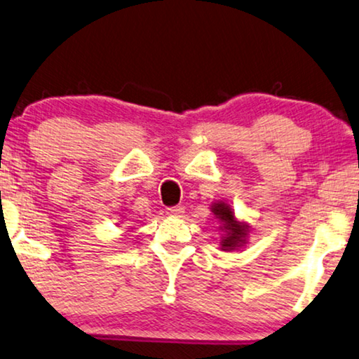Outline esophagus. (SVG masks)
Wrapping results in <instances>:
<instances>
[{
  "instance_id": "34e87169",
  "label": "esophagus",
  "mask_w": 359,
  "mask_h": 359,
  "mask_svg": "<svg viewBox=\"0 0 359 359\" xmlns=\"http://www.w3.org/2000/svg\"><path fill=\"white\" fill-rule=\"evenodd\" d=\"M183 212H184L183 205H173V208L166 209V214L168 215H181Z\"/></svg>"
}]
</instances>
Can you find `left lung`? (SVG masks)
<instances>
[{"instance_id":"8db88e82","label":"left lung","mask_w":359,"mask_h":359,"mask_svg":"<svg viewBox=\"0 0 359 359\" xmlns=\"http://www.w3.org/2000/svg\"><path fill=\"white\" fill-rule=\"evenodd\" d=\"M212 212L217 215L220 222H222V229L225 230V237L222 238V250H233L245 243V237H247V227L235 220L232 210L229 209L227 204L215 203L212 205Z\"/></svg>"}]
</instances>
